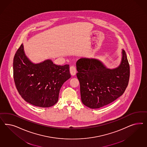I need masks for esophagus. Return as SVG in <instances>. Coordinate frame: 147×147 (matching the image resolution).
I'll return each instance as SVG.
<instances>
[{
	"mask_svg": "<svg viewBox=\"0 0 147 147\" xmlns=\"http://www.w3.org/2000/svg\"><path fill=\"white\" fill-rule=\"evenodd\" d=\"M70 73L71 76H75L76 73V68L74 66H71L70 67Z\"/></svg>",
	"mask_w": 147,
	"mask_h": 147,
	"instance_id": "34e87169",
	"label": "esophagus"
}]
</instances>
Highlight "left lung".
Masks as SVG:
<instances>
[{"instance_id": "8db88e82", "label": "left lung", "mask_w": 147, "mask_h": 147, "mask_svg": "<svg viewBox=\"0 0 147 147\" xmlns=\"http://www.w3.org/2000/svg\"><path fill=\"white\" fill-rule=\"evenodd\" d=\"M76 65L81 101L90 108L97 109L113 102L124 93L128 85L130 67L123 49L120 64L115 68H108L93 58H81Z\"/></svg>"}]
</instances>
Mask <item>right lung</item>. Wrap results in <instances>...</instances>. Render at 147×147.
Here are the masks:
<instances>
[{"instance_id": "add662e5", "label": "right lung", "mask_w": 147, "mask_h": 147, "mask_svg": "<svg viewBox=\"0 0 147 147\" xmlns=\"http://www.w3.org/2000/svg\"><path fill=\"white\" fill-rule=\"evenodd\" d=\"M13 68L19 93L27 102L36 107L54 105L61 86L71 76L69 65H57L50 59L33 63L25 53L22 44L15 54Z\"/></svg>"}]
</instances>
